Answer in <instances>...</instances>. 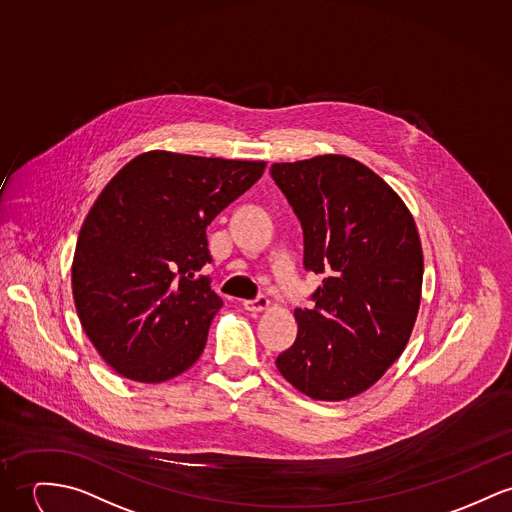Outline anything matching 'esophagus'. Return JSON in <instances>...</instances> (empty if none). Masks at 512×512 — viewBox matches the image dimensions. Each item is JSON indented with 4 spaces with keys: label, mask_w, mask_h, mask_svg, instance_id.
I'll return each mask as SVG.
<instances>
[{
    "label": "esophagus",
    "mask_w": 512,
    "mask_h": 512,
    "mask_svg": "<svg viewBox=\"0 0 512 512\" xmlns=\"http://www.w3.org/2000/svg\"><path fill=\"white\" fill-rule=\"evenodd\" d=\"M269 298L267 296H257L255 300H245L243 302V308L247 310V312H263V310H267L269 308Z\"/></svg>",
    "instance_id": "obj_1"
}]
</instances>
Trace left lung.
<instances>
[{"mask_svg":"<svg viewBox=\"0 0 512 512\" xmlns=\"http://www.w3.org/2000/svg\"><path fill=\"white\" fill-rule=\"evenodd\" d=\"M271 177L304 230V269L323 276L314 308L276 356L302 394L341 401L366 392L403 353L423 284L415 220L394 189L345 156L273 163Z\"/></svg>","mask_w":512,"mask_h":512,"instance_id":"obj_1","label":"left lung"}]
</instances>
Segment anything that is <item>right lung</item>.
<instances>
[{
  "mask_svg": "<svg viewBox=\"0 0 512 512\" xmlns=\"http://www.w3.org/2000/svg\"><path fill=\"white\" fill-rule=\"evenodd\" d=\"M265 171V161L146 152L91 206L72 263L81 327L120 376L158 384L204 351L222 298L198 271L208 224Z\"/></svg>",
  "mask_w": 512,
  "mask_h": 512,
  "instance_id": "1",
  "label": "right lung"
}]
</instances>
